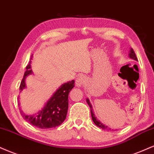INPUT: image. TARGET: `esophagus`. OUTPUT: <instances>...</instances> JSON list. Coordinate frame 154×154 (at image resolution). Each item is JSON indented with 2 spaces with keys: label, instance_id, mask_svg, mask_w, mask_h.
<instances>
[{
  "label": "esophagus",
  "instance_id": "34e87169",
  "mask_svg": "<svg viewBox=\"0 0 154 154\" xmlns=\"http://www.w3.org/2000/svg\"><path fill=\"white\" fill-rule=\"evenodd\" d=\"M85 83V77L84 75H79L77 76L75 80V85L77 87H82Z\"/></svg>",
  "mask_w": 154,
  "mask_h": 154
}]
</instances>
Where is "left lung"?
<instances>
[{"mask_svg": "<svg viewBox=\"0 0 154 154\" xmlns=\"http://www.w3.org/2000/svg\"><path fill=\"white\" fill-rule=\"evenodd\" d=\"M128 56H129V57H130L131 59H133V60L137 61V57H136V54H135L134 51H133V49H132V48H131V49H130V51H129ZM86 101H87V103H88V105H89V106H90V112H91L92 119V120H93L94 123H95V125H97V127L103 129V130H105V129H108V127H107V125H104V124H103V123H101V122L100 121V120H98L97 118L95 117V114H94V112H93V109H92V105H91V103H90V100H89L88 98V99H86Z\"/></svg>", "mask_w": 154, "mask_h": 154, "instance_id": "8db88e82", "label": "left lung"}]
</instances>
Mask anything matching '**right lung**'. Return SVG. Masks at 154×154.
<instances>
[{"label": "right lung", "instance_id": "add662e5", "mask_svg": "<svg viewBox=\"0 0 154 154\" xmlns=\"http://www.w3.org/2000/svg\"><path fill=\"white\" fill-rule=\"evenodd\" d=\"M33 55L31 57L29 64L26 66V71L24 73L23 77L20 85V92L26 88V79L29 75L33 73L31 69V62ZM75 81L72 80L64 83L57 89L51 97L45 103L42 110L34 115L25 114L20 109L23 118L37 128L42 129L51 128L59 126L65 120L68 110V95L69 92L75 86ZM20 105V104H18Z\"/></svg>", "mask_w": 154, "mask_h": 154}]
</instances>
